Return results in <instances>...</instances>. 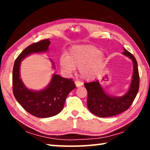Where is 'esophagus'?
Returning <instances> with one entry per match:
<instances>
[{
	"label": "esophagus",
	"mask_w": 150,
	"mask_h": 150,
	"mask_svg": "<svg viewBox=\"0 0 150 150\" xmlns=\"http://www.w3.org/2000/svg\"><path fill=\"white\" fill-rule=\"evenodd\" d=\"M75 85H76V87H81V86L82 85V84H81V82H79V81H75Z\"/></svg>",
	"instance_id": "obj_1"
}]
</instances>
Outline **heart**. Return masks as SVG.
Listing matches in <instances>:
<instances>
[{
  "instance_id": "obj_1",
  "label": "heart",
  "mask_w": 150,
  "mask_h": 150,
  "mask_svg": "<svg viewBox=\"0 0 150 150\" xmlns=\"http://www.w3.org/2000/svg\"><path fill=\"white\" fill-rule=\"evenodd\" d=\"M105 57L100 50L91 45H79L71 47L67 54L59 59L60 67L70 73L75 68L79 69L81 77L85 81L95 78L105 65Z\"/></svg>"
}]
</instances>
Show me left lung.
<instances>
[{
	"label": "left lung",
	"mask_w": 150,
	"mask_h": 150,
	"mask_svg": "<svg viewBox=\"0 0 150 150\" xmlns=\"http://www.w3.org/2000/svg\"><path fill=\"white\" fill-rule=\"evenodd\" d=\"M132 61L133 73L128 89L122 96H112L106 93L99 80L85 83L87 91V107L98 117H110L126 111L132 104L139 90V77L138 63L134 55L124 48L122 53Z\"/></svg>",
	"instance_id": "1"
}]
</instances>
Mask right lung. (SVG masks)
<instances>
[{
  "mask_svg": "<svg viewBox=\"0 0 150 150\" xmlns=\"http://www.w3.org/2000/svg\"><path fill=\"white\" fill-rule=\"evenodd\" d=\"M50 44V41L47 39L28 46L15 60L12 71L15 98L24 110L38 118H49L59 114L63 108L68 94L76 87L73 81L57 74L52 75L49 84L42 90L29 89L24 84L20 73L22 61L31 54L47 52ZM50 60L53 69H55L54 62Z\"/></svg>",
  "mask_w": 150,
  "mask_h": 150,
  "instance_id": "obj_1",
  "label": "right lung"
}]
</instances>
